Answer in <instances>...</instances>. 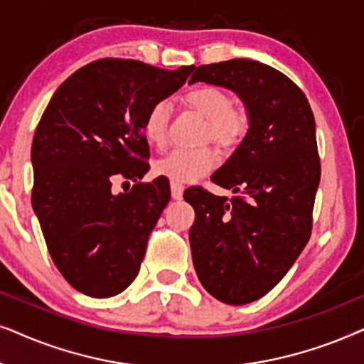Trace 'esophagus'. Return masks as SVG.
<instances>
[{
    "mask_svg": "<svg viewBox=\"0 0 364 364\" xmlns=\"http://www.w3.org/2000/svg\"><path fill=\"white\" fill-rule=\"evenodd\" d=\"M169 186H171V198H173V200H181L183 191H185V186L179 185V183H176V181L169 183Z\"/></svg>",
    "mask_w": 364,
    "mask_h": 364,
    "instance_id": "obj_1",
    "label": "esophagus"
}]
</instances>
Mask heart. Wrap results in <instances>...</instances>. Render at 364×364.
I'll list each match as a JSON object with an SVG mask.
<instances>
[{
	"label": "heart",
	"mask_w": 364,
	"mask_h": 364,
	"mask_svg": "<svg viewBox=\"0 0 364 364\" xmlns=\"http://www.w3.org/2000/svg\"><path fill=\"white\" fill-rule=\"evenodd\" d=\"M185 103L208 121V136L220 146H236L250 128L245 111L232 109L231 98L216 86H198L188 91ZM171 108L166 101L154 103L143 121V133L154 146H163L168 136V121ZM218 158L210 148H176L154 164L158 174L171 181L193 183L216 166Z\"/></svg>",
	"instance_id": "b5f03b06"
}]
</instances>
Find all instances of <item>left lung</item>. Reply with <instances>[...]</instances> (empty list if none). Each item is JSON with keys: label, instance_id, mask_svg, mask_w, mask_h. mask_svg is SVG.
Returning a JSON list of instances; mask_svg holds the SVG:
<instances>
[{"label": "left lung", "instance_id": "obj_1", "mask_svg": "<svg viewBox=\"0 0 364 364\" xmlns=\"http://www.w3.org/2000/svg\"><path fill=\"white\" fill-rule=\"evenodd\" d=\"M203 81L235 93L250 128L211 176L230 201L201 188L185 191L195 208L193 264L203 288L228 304L256 301L283 279L311 235L321 176L316 124L306 96L264 63L236 58L198 66Z\"/></svg>", "mask_w": 364, "mask_h": 364}]
</instances>
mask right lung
I'll use <instances>...</instances> for the list:
<instances>
[{"label": "right lung", "instance_id": "1", "mask_svg": "<svg viewBox=\"0 0 364 364\" xmlns=\"http://www.w3.org/2000/svg\"><path fill=\"white\" fill-rule=\"evenodd\" d=\"M193 68L90 63L55 91L41 116L31 146L33 210L56 268L83 294L114 296L138 276L149 232L169 201V183L159 176L118 195L111 183L148 173L143 121L154 103L185 85Z\"/></svg>", "mask_w": 364, "mask_h": 364}]
</instances>
